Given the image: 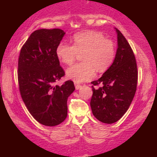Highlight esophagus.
Wrapping results in <instances>:
<instances>
[{
	"mask_svg": "<svg viewBox=\"0 0 157 157\" xmlns=\"http://www.w3.org/2000/svg\"><path fill=\"white\" fill-rule=\"evenodd\" d=\"M75 89H79L81 88V85L80 84H78V83H75Z\"/></svg>",
	"mask_w": 157,
	"mask_h": 157,
	"instance_id": "1",
	"label": "esophagus"
}]
</instances>
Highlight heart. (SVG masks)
I'll return each instance as SVG.
<instances>
[{
    "mask_svg": "<svg viewBox=\"0 0 157 157\" xmlns=\"http://www.w3.org/2000/svg\"><path fill=\"white\" fill-rule=\"evenodd\" d=\"M73 45L61 42L57 45L56 54L61 62L71 65L78 54H82V63L74 65L66 71L68 78L76 82L90 80L94 76L95 69L98 72L106 71L114 60L116 48L111 40L105 38L99 32H79L72 37Z\"/></svg>",
    "mask_w": 157,
    "mask_h": 157,
    "instance_id": "b5f03b06",
    "label": "heart"
}]
</instances>
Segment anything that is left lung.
<instances>
[{
	"label": "left lung",
	"mask_w": 157,
	"mask_h": 157,
	"mask_svg": "<svg viewBox=\"0 0 157 157\" xmlns=\"http://www.w3.org/2000/svg\"><path fill=\"white\" fill-rule=\"evenodd\" d=\"M116 31L118 48L113 63L100 79L91 82V111L97 120L107 124L116 122L125 114L134 99L138 80L134 52L121 32L117 29ZM94 86L99 87L95 89Z\"/></svg>",
	"instance_id": "left-lung-1"
}]
</instances>
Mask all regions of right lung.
<instances>
[{
  "label": "right lung",
  "instance_id": "1",
  "mask_svg": "<svg viewBox=\"0 0 157 157\" xmlns=\"http://www.w3.org/2000/svg\"><path fill=\"white\" fill-rule=\"evenodd\" d=\"M65 35L60 29H41L32 32L23 45L18 57L17 80L21 96L34 118L40 124L55 126L67 117V100L75 87L67 80L56 54Z\"/></svg>",
  "mask_w": 157,
  "mask_h": 157
}]
</instances>
